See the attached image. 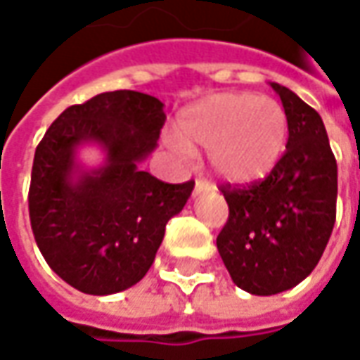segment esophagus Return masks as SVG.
Masks as SVG:
<instances>
[{
    "label": "esophagus",
    "instance_id": "1",
    "mask_svg": "<svg viewBox=\"0 0 360 360\" xmlns=\"http://www.w3.org/2000/svg\"><path fill=\"white\" fill-rule=\"evenodd\" d=\"M210 189H213L211 187V183L207 179H195V193H203V191H210Z\"/></svg>",
    "mask_w": 360,
    "mask_h": 360
}]
</instances>
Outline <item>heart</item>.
Returning <instances> with one entry per match:
<instances>
[{
    "instance_id": "obj_1",
    "label": "heart",
    "mask_w": 360,
    "mask_h": 360,
    "mask_svg": "<svg viewBox=\"0 0 360 360\" xmlns=\"http://www.w3.org/2000/svg\"><path fill=\"white\" fill-rule=\"evenodd\" d=\"M177 136L187 149H210V163L221 179L248 183L268 175L280 161L288 117L270 96L215 94L181 115Z\"/></svg>"
}]
</instances>
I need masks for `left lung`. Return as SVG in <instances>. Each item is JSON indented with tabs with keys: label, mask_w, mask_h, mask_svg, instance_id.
<instances>
[{
	"label": "left lung",
	"mask_w": 360,
	"mask_h": 360,
	"mask_svg": "<svg viewBox=\"0 0 360 360\" xmlns=\"http://www.w3.org/2000/svg\"><path fill=\"white\" fill-rule=\"evenodd\" d=\"M270 86L288 117L286 153L264 181L224 185L229 217L217 250L238 288L272 296L300 284L336 219V161L321 115L290 88Z\"/></svg>",
	"instance_id": "obj_1"
}]
</instances>
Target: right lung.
<instances>
[{
    "label": "right lung",
    "instance_id": "obj_1",
    "mask_svg": "<svg viewBox=\"0 0 360 360\" xmlns=\"http://www.w3.org/2000/svg\"><path fill=\"white\" fill-rule=\"evenodd\" d=\"M163 124L159 98L115 90L68 106L39 141L27 197L32 231L48 266L72 288L117 294L149 272L167 221L195 187L141 171ZM84 144L101 147V167L77 161Z\"/></svg>",
    "mask_w": 360,
    "mask_h": 360
}]
</instances>
